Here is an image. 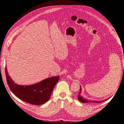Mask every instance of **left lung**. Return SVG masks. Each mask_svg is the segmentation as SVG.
Listing matches in <instances>:
<instances>
[{
	"mask_svg": "<svg viewBox=\"0 0 124 124\" xmlns=\"http://www.w3.org/2000/svg\"><path fill=\"white\" fill-rule=\"evenodd\" d=\"M81 87L80 86V92H79V95H78V99L80 102L84 103H100L102 101L103 102V101H106V100L109 99H107L106 100H102L101 101H96V100H89L84 98V97H83L82 95H81Z\"/></svg>",
	"mask_w": 124,
	"mask_h": 124,
	"instance_id": "obj_1",
	"label": "left lung"
}]
</instances>
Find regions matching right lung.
<instances>
[{
	"label": "right lung",
	"mask_w": 124,
	"mask_h": 124,
	"mask_svg": "<svg viewBox=\"0 0 124 124\" xmlns=\"http://www.w3.org/2000/svg\"><path fill=\"white\" fill-rule=\"evenodd\" d=\"M7 84L10 91L23 101L33 105H41L48 101L51 97L59 76L46 78L39 82L30 85H20L14 83L5 68Z\"/></svg>",
	"instance_id": "1"
}]
</instances>
